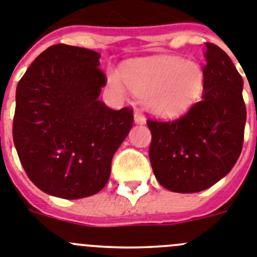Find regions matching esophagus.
I'll return each mask as SVG.
<instances>
[{"mask_svg":"<svg viewBox=\"0 0 257 257\" xmlns=\"http://www.w3.org/2000/svg\"><path fill=\"white\" fill-rule=\"evenodd\" d=\"M134 121L137 124H145L146 117L143 116V114L141 111H136L134 112Z\"/></svg>","mask_w":257,"mask_h":257,"instance_id":"obj_1","label":"esophagus"}]
</instances>
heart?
<instances>
[{"label": "heart", "mask_w": 257, "mask_h": 257, "mask_svg": "<svg viewBox=\"0 0 257 257\" xmlns=\"http://www.w3.org/2000/svg\"><path fill=\"white\" fill-rule=\"evenodd\" d=\"M121 75L133 93L145 97L150 111L164 117L186 112L200 100L205 88L202 66L175 56L129 61ZM108 82L115 91L123 93L124 84L116 74H110Z\"/></svg>", "instance_id": "heart-1"}]
</instances>
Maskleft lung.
I'll list each match as a JSON object with an SVG mask.
<instances>
[{"instance_id": "obj_1", "label": "left lung", "mask_w": 257, "mask_h": 257, "mask_svg": "<svg viewBox=\"0 0 257 257\" xmlns=\"http://www.w3.org/2000/svg\"><path fill=\"white\" fill-rule=\"evenodd\" d=\"M201 101L175 120L149 119V156L164 188L193 193L209 188L232 170L243 146V80L229 56L206 43Z\"/></svg>"}]
</instances>
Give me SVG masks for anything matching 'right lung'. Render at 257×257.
Instances as JSON below:
<instances>
[{
  "label": "right lung",
  "mask_w": 257,
  "mask_h": 257,
  "mask_svg": "<svg viewBox=\"0 0 257 257\" xmlns=\"http://www.w3.org/2000/svg\"><path fill=\"white\" fill-rule=\"evenodd\" d=\"M100 54L54 45L16 87L14 145L29 179L66 200L96 195L107 183L112 156L133 125V110L98 100L106 75Z\"/></svg>",
  "instance_id": "1"
}]
</instances>
